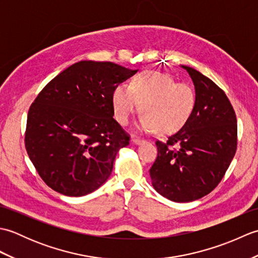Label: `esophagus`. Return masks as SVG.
<instances>
[{"label": "esophagus", "mask_w": 258, "mask_h": 258, "mask_svg": "<svg viewBox=\"0 0 258 258\" xmlns=\"http://www.w3.org/2000/svg\"><path fill=\"white\" fill-rule=\"evenodd\" d=\"M132 142L134 144H136V145H139V144H142V143H144L145 142V140H143V139H140V138H136V136H134V138L132 139Z\"/></svg>", "instance_id": "1"}]
</instances>
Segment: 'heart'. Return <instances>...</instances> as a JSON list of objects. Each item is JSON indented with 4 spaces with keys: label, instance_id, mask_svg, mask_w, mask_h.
<instances>
[{
    "label": "heart",
    "instance_id": "b5f03b06",
    "mask_svg": "<svg viewBox=\"0 0 258 258\" xmlns=\"http://www.w3.org/2000/svg\"><path fill=\"white\" fill-rule=\"evenodd\" d=\"M195 101L190 85L177 83L169 75L156 71L141 72L130 86L118 84L112 93L114 115L120 125L127 124L140 107L142 115L134 128L140 132L154 128L160 134L182 128L193 112Z\"/></svg>",
    "mask_w": 258,
    "mask_h": 258
}]
</instances>
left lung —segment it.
Wrapping results in <instances>:
<instances>
[{
    "mask_svg": "<svg viewBox=\"0 0 258 258\" xmlns=\"http://www.w3.org/2000/svg\"><path fill=\"white\" fill-rule=\"evenodd\" d=\"M195 106L187 122L167 142L157 141L158 154L150 169L152 185L173 202H193L221 182L237 146V120L231 102L214 82L193 68Z\"/></svg>",
    "mask_w": 258,
    "mask_h": 258,
    "instance_id": "left-lung-1",
    "label": "left lung"
}]
</instances>
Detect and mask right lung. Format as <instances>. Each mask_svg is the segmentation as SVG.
<instances>
[{
	"mask_svg": "<svg viewBox=\"0 0 258 258\" xmlns=\"http://www.w3.org/2000/svg\"><path fill=\"white\" fill-rule=\"evenodd\" d=\"M139 70L80 61L42 90L27 114L25 147L42 179L67 196H83L106 182L128 135L113 118L112 93Z\"/></svg>",
	"mask_w": 258,
	"mask_h": 258,
	"instance_id": "add662e5",
	"label": "right lung"
}]
</instances>
